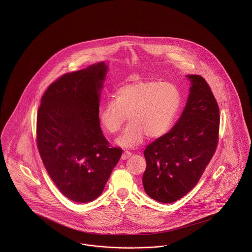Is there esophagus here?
<instances>
[{
	"mask_svg": "<svg viewBox=\"0 0 252 252\" xmlns=\"http://www.w3.org/2000/svg\"><path fill=\"white\" fill-rule=\"evenodd\" d=\"M131 155L132 153L130 151H125L122 155V159H127Z\"/></svg>",
	"mask_w": 252,
	"mask_h": 252,
	"instance_id": "34e87169",
	"label": "esophagus"
}]
</instances>
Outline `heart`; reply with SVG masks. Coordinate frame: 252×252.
I'll return each instance as SVG.
<instances>
[{"label":"heart","instance_id":"b5f03b06","mask_svg":"<svg viewBox=\"0 0 252 252\" xmlns=\"http://www.w3.org/2000/svg\"><path fill=\"white\" fill-rule=\"evenodd\" d=\"M180 105L179 90L171 83L150 80L133 81L121 86L114 99L108 100L99 112L106 131H119L126 120L130 123L116 143L123 147H136L150 139L159 138L170 128Z\"/></svg>","mask_w":252,"mask_h":252}]
</instances>
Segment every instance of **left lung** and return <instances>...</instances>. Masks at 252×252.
<instances>
[{
    "label": "left lung",
    "mask_w": 252,
    "mask_h": 252,
    "mask_svg": "<svg viewBox=\"0 0 252 252\" xmlns=\"http://www.w3.org/2000/svg\"><path fill=\"white\" fill-rule=\"evenodd\" d=\"M192 87L182 115L172 128L144 150V191L154 200L172 203L197 184L216 153L220 113L202 76L190 74Z\"/></svg>",
    "instance_id": "1"
}]
</instances>
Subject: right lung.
I'll return each mask as SVG.
<instances>
[{"label": "right lung", "instance_id": "obj_1", "mask_svg": "<svg viewBox=\"0 0 252 252\" xmlns=\"http://www.w3.org/2000/svg\"><path fill=\"white\" fill-rule=\"evenodd\" d=\"M105 62L67 72L50 84L36 115V146L60 192L76 203L97 198L123 149L111 147L100 127L99 99Z\"/></svg>", "mask_w": 252, "mask_h": 252}]
</instances>
